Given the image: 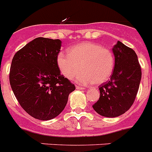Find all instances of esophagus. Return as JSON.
<instances>
[{
	"label": "esophagus",
	"mask_w": 152,
	"mask_h": 152,
	"mask_svg": "<svg viewBox=\"0 0 152 152\" xmlns=\"http://www.w3.org/2000/svg\"><path fill=\"white\" fill-rule=\"evenodd\" d=\"M76 89L77 90H84L85 88H83V87H80V86H76Z\"/></svg>",
	"instance_id": "esophagus-1"
}]
</instances>
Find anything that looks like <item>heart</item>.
I'll return each instance as SVG.
<instances>
[{
	"mask_svg": "<svg viewBox=\"0 0 152 152\" xmlns=\"http://www.w3.org/2000/svg\"><path fill=\"white\" fill-rule=\"evenodd\" d=\"M68 54L61 52L57 55L56 61L64 77L75 80L79 84L94 83L101 84L110 78L115 66L112 51L94 42L77 44L68 50Z\"/></svg>",
	"mask_w": 152,
	"mask_h": 152,
	"instance_id": "heart-1",
	"label": "heart"
}]
</instances>
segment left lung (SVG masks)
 Masks as SVG:
<instances>
[{
    "mask_svg": "<svg viewBox=\"0 0 152 152\" xmlns=\"http://www.w3.org/2000/svg\"><path fill=\"white\" fill-rule=\"evenodd\" d=\"M115 66L110 80L99 88L100 98L93 108L105 117H117L129 110L139 91L142 71L133 49L121 42L113 48Z\"/></svg>",
    "mask_w": 152,
    "mask_h": 152,
    "instance_id": "left-lung-1",
    "label": "left lung"
}]
</instances>
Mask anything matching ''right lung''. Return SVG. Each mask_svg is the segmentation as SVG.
<instances>
[{"label":"right lung","instance_id":"add662e5","mask_svg":"<svg viewBox=\"0 0 152 152\" xmlns=\"http://www.w3.org/2000/svg\"><path fill=\"white\" fill-rule=\"evenodd\" d=\"M60 39L39 37L14 55L10 71L12 91L22 108L39 120L56 117L75 86L61 75L56 58Z\"/></svg>","mask_w":152,"mask_h":152}]
</instances>
